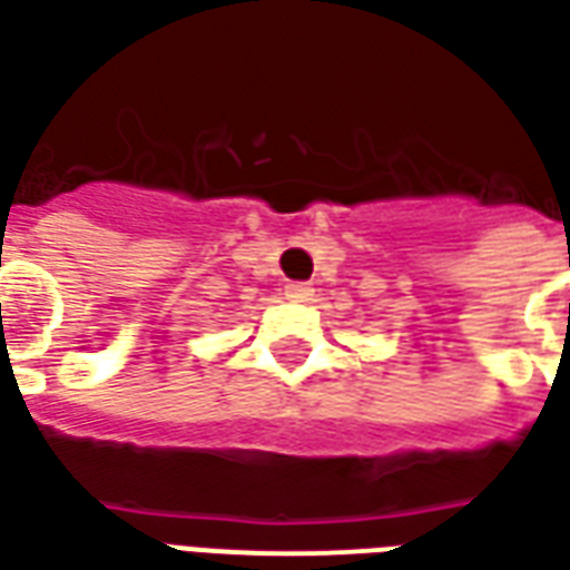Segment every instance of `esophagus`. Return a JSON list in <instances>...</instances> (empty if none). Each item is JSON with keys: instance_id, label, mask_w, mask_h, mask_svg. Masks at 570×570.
Returning <instances> with one entry per match:
<instances>
[{"instance_id": "obj_1", "label": "esophagus", "mask_w": 570, "mask_h": 570, "mask_svg": "<svg viewBox=\"0 0 570 570\" xmlns=\"http://www.w3.org/2000/svg\"><path fill=\"white\" fill-rule=\"evenodd\" d=\"M286 298H293V302H308L314 296V286L312 284H286L284 286Z\"/></svg>"}]
</instances>
